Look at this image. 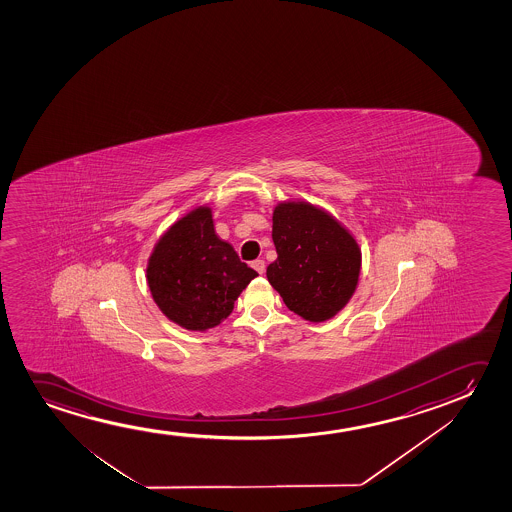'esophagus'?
<instances>
[{
	"label": "esophagus",
	"instance_id": "esophagus-1",
	"mask_svg": "<svg viewBox=\"0 0 512 512\" xmlns=\"http://www.w3.org/2000/svg\"><path fill=\"white\" fill-rule=\"evenodd\" d=\"M252 267L259 274L266 273V262H264L262 259L253 260Z\"/></svg>",
	"mask_w": 512,
	"mask_h": 512
}]
</instances>
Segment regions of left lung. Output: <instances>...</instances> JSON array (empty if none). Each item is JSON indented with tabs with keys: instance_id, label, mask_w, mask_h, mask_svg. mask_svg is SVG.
I'll return each instance as SVG.
<instances>
[{
	"instance_id": "8db88e82",
	"label": "left lung",
	"mask_w": 512,
	"mask_h": 512,
	"mask_svg": "<svg viewBox=\"0 0 512 512\" xmlns=\"http://www.w3.org/2000/svg\"><path fill=\"white\" fill-rule=\"evenodd\" d=\"M278 259L267 280L290 311L327 322L350 302L362 269L357 239L329 211L308 201H281L273 210Z\"/></svg>"
}]
</instances>
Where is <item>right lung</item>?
<instances>
[{
  "label": "right lung",
  "mask_w": 512,
  "mask_h": 512,
  "mask_svg": "<svg viewBox=\"0 0 512 512\" xmlns=\"http://www.w3.org/2000/svg\"><path fill=\"white\" fill-rule=\"evenodd\" d=\"M259 276L220 239L208 204L178 218L162 232L147 260V283L169 322L206 332L231 315L234 302Z\"/></svg>",
  "instance_id": "1"
}]
</instances>
